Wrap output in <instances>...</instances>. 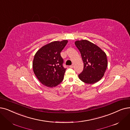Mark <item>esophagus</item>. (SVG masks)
I'll use <instances>...</instances> for the list:
<instances>
[{"mask_svg":"<svg viewBox=\"0 0 130 130\" xmlns=\"http://www.w3.org/2000/svg\"><path fill=\"white\" fill-rule=\"evenodd\" d=\"M73 66H74V65L72 64V65H71L70 66V68H73Z\"/></svg>","mask_w":130,"mask_h":130,"instance_id":"34e87169","label":"esophagus"}]
</instances>
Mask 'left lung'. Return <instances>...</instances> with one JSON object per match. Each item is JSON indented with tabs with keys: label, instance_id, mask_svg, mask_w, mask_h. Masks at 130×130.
<instances>
[{
	"label": "left lung",
	"instance_id": "8db88e82",
	"mask_svg": "<svg viewBox=\"0 0 130 130\" xmlns=\"http://www.w3.org/2000/svg\"><path fill=\"white\" fill-rule=\"evenodd\" d=\"M75 44L80 51L84 63L78 77L83 82L93 84L104 75L107 67V56L97 45L88 40L76 41Z\"/></svg>",
	"mask_w": 130,
	"mask_h": 130
}]
</instances>
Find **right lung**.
I'll return each mask as SVG.
<instances>
[{
	"label": "right lung",
	"mask_w": 130,
	"mask_h": 130,
	"mask_svg": "<svg viewBox=\"0 0 130 130\" xmlns=\"http://www.w3.org/2000/svg\"><path fill=\"white\" fill-rule=\"evenodd\" d=\"M67 40L54 41L43 46L36 54L33 61V72L38 80L48 87L58 86L64 79L66 69L60 53Z\"/></svg>",
	"instance_id": "1"
}]
</instances>
